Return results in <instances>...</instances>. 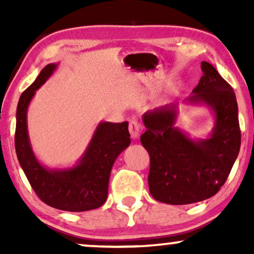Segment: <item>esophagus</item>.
Listing matches in <instances>:
<instances>
[{"mask_svg": "<svg viewBox=\"0 0 254 254\" xmlns=\"http://www.w3.org/2000/svg\"><path fill=\"white\" fill-rule=\"evenodd\" d=\"M141 124H139V122L137 121L136 118H132L130 119L129 122V131H130V135L132 138H137V137L139 136V133H141Z\"/></svg>", "mask_w": 254, "mask_h": 254, "instance_id": "esophagus-1", "label": "esophagus"}]
</instances>
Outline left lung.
<instances>
[{
	"mask_svg": "<svg viewBox=\"0 0 254 254\" xmlns=\"http://www.w3.org/2000/svg\"><path fill=\"white\" fill-rule=\"evenodd\" d=\"M203 76L191 104H204L215 113V127L206 139L189 138L174 127L177 105L143 115L147 127L141 143L150 156L148 176L153 198L172 205L197 203L220 191L237 160L241 143L234 90L210 63L200 64Z\"/></svg>",
	"mask_w": 254,
	"mask_h": 254,
	"instance_id": "8db88e82",
	"label": "left lung"
}]
</instances>
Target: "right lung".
Returning <instances> with one entry per match:
<instances>
[{"label":"right lung","instance_id":"right-lung-1","mask_svg":"<svg viewBox=\"0 0 254 254\" xmlns=\"http://www.w3.org/2000/svg\"><path fill=\"white\" fill-rule=\"evenodd\" d=\"M57 64H48L19 99L15 150L32 189L44 203L64 211H87L106 202L111 170L119 154L130 145L127 122L98 125L92 141L76 166L49 170L34 156L27 131V107L36 90L51 76Z\"/></svg>","mask_w":254,"mask_h":254}]
</instances>
